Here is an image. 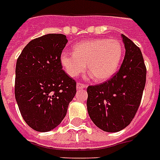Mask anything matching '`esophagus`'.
Returning <instances> with one entry per match:
<instances>
[{
    "label": "esophagus",
    "instance_id": "obj_1",
    "mask_svg": "<svg viewBox=\"0 0 160 160\" xmlns=\"http://www.w3.org/2000/svg\"><path fill=\"white\" fill-rule=\"evenodd\" d=\"M77 89L78 90H81V89H85V88H86V85H85V84H82V83H77Z\"/></svg>",
    "mask_w": 160,
    "mask_h": 160
}]
</instances>
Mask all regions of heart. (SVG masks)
Segmentation results:
<instances>
[{"label": "heart", "instance_id": "1", "mask_svg": "<svg viewBox=\"0 0 160 160\" xmlns=\"http://www.w3.org/2000/svg\"><path fill=\"white\" fill-rule=\"evenodd\" d=\"M123 56V47L118 40L98 38L81 41L74 47V53L64 51L60 63L68 75L76 77L87 65L97 81H105L116 72Z\"/></svg>", "mask_w": 160, "mask_h": 160}]
</instances>
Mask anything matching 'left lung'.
Segmentation results:
<instances>
[{
  "instance_id": "8db88e82",
  "label": "left lung",
  "mask_w": 160,
  "mask_h": 160,
  "mask_svg": "<svg viewBox=\"0 0 160 160\" xmlns=\"http://www.w3.org/2000/svg\"><path fill=\"white\" fill-rule=\"evenodd\" d=\"M125 55L119 71L102 84L87 88V109L94 124L105 132L128 126L141 102L146 82V66L141 51L122 35Z\"/></svg>"
}]
</instances>
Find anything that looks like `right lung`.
<instances>
[{
	"mask_svg": "<svg viewBox=\"0 0 160 160\" xmlns=\"http://www.w3.org/2000/svg\"><path fill=\"white\" fill-rule=\"evenodd\" d=\"M68 42L62 34L30 41L16 66L15 96L24 120L39 132L61 123L76 94V82L62 70L60 55Z\"/></svg>",
	"mask_w": 160,
	"mask_h": 160,
	"instance_id": "1",
	"label": "right lung"
}]
</instances>
